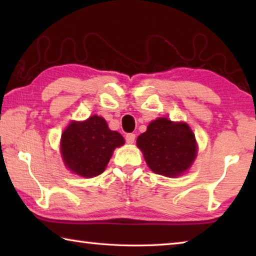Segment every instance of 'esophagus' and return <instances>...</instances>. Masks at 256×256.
I'll return each instance as SVG.
<instances>
[{"instance_id":"obj_1","label":"esophagus","mask_w":256,"mask_h":256,"mask_svg":"<svg viewBox=\"0 0 256 256\" xmlns=\"http://www.w3.org/2000/svg\"><path fill=\"white\" fill-rule=\"evenodd\" d=\"M125 140H126L128 144H133L134 140H136V134L134 133H128L125 136Z\"/></svg>"}]
</instances>
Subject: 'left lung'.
Here are the masks:
<instances>
[{
    "label": "left lung",
    "instance_id": "left-lung-1",
    "mask_svg": "<svg viewBox=\"0 0 256 256\" xmlns=\"http://www.w3.org/2000/svg\"><path fill=\"white\" fill-rule=\"evenodd\" d=\"M136 146L156 174L176 177L188 170L196 156V136L186 123L158 118L138 136Z\"/></svg>",
    "mask_w": 256,
    "mask_h": 256
}]
</instances>
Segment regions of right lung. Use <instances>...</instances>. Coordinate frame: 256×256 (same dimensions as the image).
<instances>
[{"instance_id": "right-lung-1", "label": "right lung", "mask_w": 256, "mask_h": 256, "mask_svg": "<svg viewBox=\"0 0 256 256\" xmlns=\"http://www.w3.org/2000/svg\"><path fill=\"white\" fill-rule=\"evenodd\" d=\"M124 144L118 132L110 131L97 115L84 122H72L62 134L60 150L66 166L82 177H94L105 170L115 148Z\"/></svg>"}]
</instances>
